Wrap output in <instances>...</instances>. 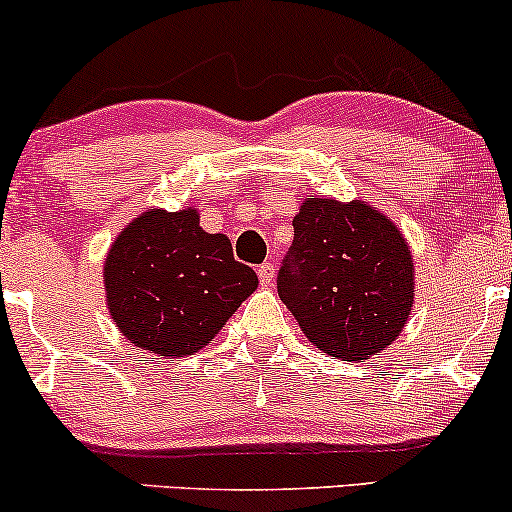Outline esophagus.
Listing matches in <instances>:
<instances>
[{
	"label": "esophagus",
	"instance_id": "34e87169",
	"mask_svg": "<svg viewBox=\"0 0 512 512\" xmlns=\"http://www.w3.org/2000/svg\"><path fill=\"white\" fill-rule=\"evenodd\" d=\"M257 276H260L262 286H269V283L274 281V264L272 262L260 264V269H257Z\"/></svg>",
	"mask_w": 512,
	"mask_h": 512
}]
</instances>
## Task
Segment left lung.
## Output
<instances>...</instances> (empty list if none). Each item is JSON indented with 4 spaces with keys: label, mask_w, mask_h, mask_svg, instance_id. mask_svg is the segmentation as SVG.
<instances>
[{
    "label": "left lung",
    "mask_w": 512,
    "mask_h": 512,
    "mask_svg": "<svg viewBox=\"0 0 512 512\" xmlns=\"http://www.w3.org/2000/svg\"><path fill=\"white\" fill-rule=\"evenodd\" d=\"M412 255L403 233L362 202L307 197L276 288L324 353L367 360L391 346L412 307Z\"/></svg>",
    "instance_id": "8db88e82"
}]
</instances>
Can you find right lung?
<instances>
[{"label":"right lung","instance_id":"1","mask_svg":"<svg viewBox=\"0 0 512 512\" xmlns=\"http://www.w3.org/2000/svg\"><path fill=\"white\" fill-rule=\"evenodd\" d=\"M104 288L128 341L183 357L212 341L255 291L257 274L233 257L229 238L200 229L195 209H152L114 240Z\"/></svg>","mask_w":512,"mask_h":512}]
</instances>
